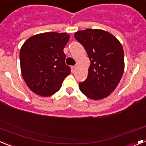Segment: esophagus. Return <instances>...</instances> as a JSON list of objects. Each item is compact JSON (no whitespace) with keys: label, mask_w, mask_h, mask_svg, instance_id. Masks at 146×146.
Returning a JSON list of instances; mask_svg holds the SVG:
<instances>
[{"label":"esophagus","mask_w":146,"mask_h":146,"mask_svg":"<svg viewBox=\"0 0 146 146\" xmlns=\"http://www.w3.org/2000/svg\"><path fill=\"white\" fill-rule=\"evenodd\" d=\"M75 69H76V66H71V69H72V72H74V71H75Z\"/></svg>","instance_id":"esophagus-1"}]
</instances>
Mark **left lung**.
<instances>
[{
	"instance_id": "8db88e82",
	"label": "left lung",
	"mask_w": 146,
	"mask_h": 146,
	"mask_svg": "<svg viewBox=\"0 0 146 146\" xmlns=\"http://www.w3.org/2000/svg\"><path fill=\"white\" fill-rule=\"evenodd\" d=\"M74 38L86 49L91 61L87 79L79 83L81 92L93 100L107 97L123 74L122 45L113 35L100 29L79 31Z\"/></svg>"
}]
</instances>
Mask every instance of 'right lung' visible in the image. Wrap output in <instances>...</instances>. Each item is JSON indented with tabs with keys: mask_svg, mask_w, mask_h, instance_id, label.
<instances>
[{
	"mask_svg": "<svg viewBox=\"0 0 146 146\" xmlns=\"http://www.w3.org/2000/svg\"><path fill=\"white\" fill-rule=\"evenodd\" d=\"M66 33H39L30 37L20 49L22 76L37 95L50 96L61 87L71 69L65 64L64 48L69 42Z\"/></svg>",
	"mask_w": 146,
	"mask_h": 146,
	"instance_id": "right-lung-1",
	"label": "right lung"
}]
</instances>
